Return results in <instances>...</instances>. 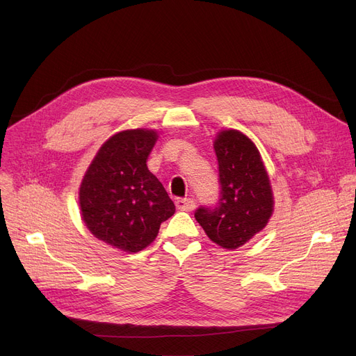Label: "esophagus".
<instances>
[{
  "label": "esophagus",
  "instance_id": "34e87169",
  "mask_svg": "<svg viewBox=\"0 0 356 356\" xmlns=\"http://www.w3.org/2000/svg\"><path fill=\"white\" fill-rule=\"evenodd\" d=\"M176 208L180 211H186V212H191L196 208V203L193 199L191 197H186V199H177L176 200Z\"/></svg>",
  "mask_w": 356,
  "mask_h": 356
}]
</instances>
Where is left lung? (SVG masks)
Here are the masks:
<instances>
[{"label": "left lung", "mask_w": 356, "mask_h": 356, "mask_svg": "<svg viewBox=\"0 0 356 356\" xmlns=\"http://www.w3.org/2000/svg\"><path fill=\"white\" fill-rule=\"evenodd\" d=\"M213 148L219 164L220 197L195 218L211 241L236 250L263 231L274 211L268 173L257 145L238 129H222Z\"/></svg>", "instance_id": "obj_1"}]
</instances>
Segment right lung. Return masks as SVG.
<instances>
[{"label": "right lung", "instance_id": "right-lung-1", "mask_svg": "<svg viewBox=\"0 0 356 356\" xmlns=\"http://www.w3.org/2000/svg\"><path fill=\"white\" fill-rule=\"evenodd\" d=\"M156 129H125L109 137L93 157L79 188L81 215L90 234L134 254L156 239L176 208L148 170Z\"/></svg>", "mask_w": 356, "mask_h": 356}]
</instances>
